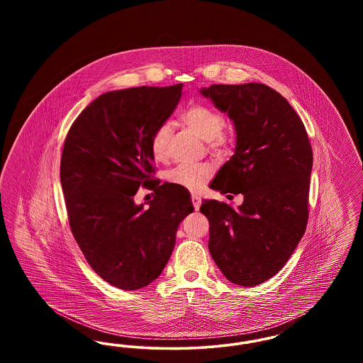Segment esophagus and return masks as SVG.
Returning a JSON list of instances; mask_svg holds the SVG:
<instances>
[{
    "instance_id": "34e87169",
    "label": "esophagus",
    "mask_w": 363,
    "mask_h": 363,
    "mask_svg": "<svg viewBox=\"0 0 363 363\" xmlns=\"http://www.w3.org/2000/svg\"><path fill=\"white\" fill-rule=\"evenodd\" d=\"M191 203L196 211H199V208L201 206V197L199 194H191Z\"/></svg>"
}]
</instances>
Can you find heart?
I'll return each mask as SVG.
<instances>
[{
    "label": "heart",
    "instance_id": "heart-1",
    "mask_svg": "<svg viewBox=\"0 0 363 363\" xmlns=\"http://www.w3.org/2000/svg\"><path fill=\"white\" fill-rule=\"evenodd\" d=\"M185 126L199 138L207 141L208 148L213 152H222L228 147L230 138L223 132V116L206 104H193L186 108L181 117ZM172 136L170 123H162L155 129L151 138V152L157 160L167 155V145ZM209 164H179L166 174V179L175 186L185 189L199 190L212 177Z\"/></svg>",
    "mask_w": 363,
    "mask_h": 363
}]
</instances>
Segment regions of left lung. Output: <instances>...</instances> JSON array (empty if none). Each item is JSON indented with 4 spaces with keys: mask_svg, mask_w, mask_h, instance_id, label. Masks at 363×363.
Returning <instances> with one entry per match:
<instances>
[{
    "mask_svg": "<svg viewBox=\"0 0 363 363\" xmlns=\"http://www.w3.org/2000/svg\"><path fill=\"white\" fill-rule=\"evenodd\" d=\"M200 94L234 123V155L209 188L243 194L238 209L203 200L208 249L231 283L257 286L277 275L308 225L313 152L291 104L259 83L213 84Z\"/></svg>",
    "mask_w": 363,
    "mask_h": 363,
    "instance_id": "left-lung-1",
    "label": "left lung"
}]
</instances>
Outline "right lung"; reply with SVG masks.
Wrapping results in <instances>:
<instances>
[{"label": "right lung", "instance_id": "right-lung-1", "mask_svg": "<svg viewBox=\"0 0 363 363\" xmlns=\"http://www.w3.org/2000/svg\"><path fill=\"white\" fill-rule=\"evenodd\" d=\"M184 84L110 91L70 126L61 156V186L70 230L91 268L114 287L138 290L162 274L179 223L193 212L188 189L159 185L151 138L169 120ZM154 189L150 208L134 203Z\"/></svg>", "mask_w": 363, "mask_h": 363}]
</instances>
